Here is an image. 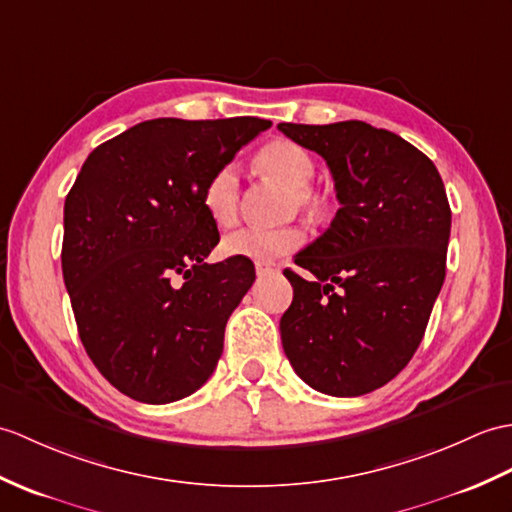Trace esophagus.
Masks as SVG:
<instances>
[{"instance_id": "1", "label": "esophagus", "mask_w": 512, "mask_h": 512, "mask_svg": "<svg viewBox=\"0 0 512 512\" xmlns=\"http://www.w3.org/2000/svg\"><path fill=\"white\" fill-rule=\"evenodd\" d=\"M272 270H275V264H272V261H255V272L259 277L268 275V272H272Z\"/></svg>"}]
</instances>
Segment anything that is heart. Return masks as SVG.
<instances>
[{
  "label": "heart",
  "instance_id": "heart-1",
  "mask_svg": "<svg viewBox=\"0 0 512 512\" xmlns=\"http://www.w3.org/2000/svg\"><path fill=\"white\" fill-rule=\"evenodd\" d=\"M259 170L279 178L290 187V207L318 213L325 205L310 181L316 174L312 154L290 139H275L257 154ZM202 207L216 227H231L240 207V176L235 163H224L207 178L202 187ZM305 242V233L296 227L255 229L246 227L224 237L222 251L229 257L270 261L296 251Z\"/></svg>",
  "mask_w": 512,
  "mask_h": 512
}]
</instances>
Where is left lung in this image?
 I'll use <instances>...</instances> for the list:
<instances>
[{"instance_id": "8db88e82", "label": "left lung", "mask_w": 512, "mask_h": 512, "mask_svg": "<svg viewBox=\"0 0 512 512\" xmlns=\"http://www.w3.org/2000/svg\"><path fill=\"white\" fill-rule=\"evenodd\" d=\"M318 152L340 209L285 270L294 288L281 342L307 386L331 397L382 388L412 360L445 281L451 209L436 165L366 122L279 124Z\"/></svg>"}]
</instances>
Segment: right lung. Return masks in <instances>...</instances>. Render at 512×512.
<instances>
[{
    "mask_svg": "<svg viewBox=\"0 0 512 512\" xmlns=\"http://www.w3.org/2000/svg\"><path fill=\"white\" fill-rule=\"evenodd\" d=\"M259 117L141 122L95 148L65 198L63 279L95 368L126 397L172 403L207 382L251 259L220 242L202 187L270 128Z\"/></svg>",
    "mask_w": 512,
    "mask_h": 512,
    "instance_id": "1",
    "label": "right lung"
}]
</instances>
